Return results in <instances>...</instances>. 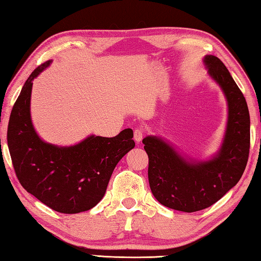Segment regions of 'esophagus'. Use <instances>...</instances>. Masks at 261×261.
<instances>
[{
    "label": "esophagus",
    "instance_id": "34e87169",
    "mask_svg": "<svg viewBox=\"0 0 261 261\" xmlns=\"http://www.w3.org/2000/svg\"><path fill=\"white\" fill-rule=\"evenodd\" d=\"M143 135H144V130L142 128H135L134 129V140L137 142V143H140L143 139Z\"/></svg>",
    "mask_w": 261,
    "mask_h": 261
}]
</instances>
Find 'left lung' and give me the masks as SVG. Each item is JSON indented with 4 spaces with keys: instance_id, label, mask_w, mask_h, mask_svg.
I'll use <instances>...</instances> for the list:
<instances>
[{
    "instance_id": "left-lung-1",
    "label": "left lung",
    "mask_w": 261,
    "mask_h": 261,
    "mask_svg": "<svg viewBox=\"0 0 261 261\" xmlns=\"http://www.w3.org/2000/svg\"><path fill=\"white\" fill-rule=\"evenodd\" d=\"M203 62L228 105L227 127L218 153L208 161H188L159 137L143 139L152 194L165 207L184 213L210 207L237 185L250 151V116L243 93L217 57L205 56Z\"/></svg>"
}]
</instances>
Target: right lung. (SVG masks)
Listing matches in <instances>:
<instances>
[{
    "label": "right lung",
    "instance_id": "add662e5",
    "mask_svg": "<svg viewBox=\"0 0 261 261\" xmlns=\"http://www.w3.org/2000/svg\"><path fill=\"white\" fill-rule=\"evenodd\" d=\"M51 61L38 66L24 83L12 108L8 146L19 181L28 193L61 214H78L100 202L115 167L135 146L133 130L115 137L88 136L72 146L39 139L31 119L33 81Z\"/></svg>",
    "mask_w": 261,
    "mask_h": 261
}]
</instances>
